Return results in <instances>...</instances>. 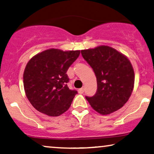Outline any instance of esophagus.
<instances>
[{
    "mask_svg": "<svg viewBox=\"0 0 154 154\" xmlns=\"http://www.w3.org/2000/svg\"><path fill=\"white\" fill-rule=\"evenodd\" d=\"M78 92H79V94H83V93H84V88H82L78 90Z\"/></svg>",
    "mask_w": 154,
    "mask_h": 154,
    "instance_id": "1",
    "label": "esophagus"
}]
</instances>
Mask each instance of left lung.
Instances as JSON below:
<instances>
[{"mask_svg": "<svg viewBox=\"0 0 154 154\" xmlns=\"http://www.w3.org/2000/svg\"><path fill=\"white\" fill-rule=\"evenodd\" d=\"M97 77V90L86 99L102 115L118 110L128 101L134 86V71L128 57L110 46L101 45L81 51Z\"/></svg>", "mask_w": 154, "mask_h": 154, "instance_id": "1", "label": "left lung"}]
</instances>
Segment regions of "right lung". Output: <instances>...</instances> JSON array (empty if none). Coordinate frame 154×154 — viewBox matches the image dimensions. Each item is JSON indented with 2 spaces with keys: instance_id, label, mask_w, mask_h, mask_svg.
<instances>
[{
  "instance_id": "add662e5",
  "label": "right lung",
  "mask_w": 154,
  "mask_h": 154,
  "mask_svg": "<svg viewBox=\"0 0 154 154\" xmlns=\"http://www.w3.org/2000/svg\"><path fill=\"white\" fill-rule=\"evenodd\" d=\"M79 54V50L50 48L29 61L23 74L24 89L34 108L49 116L68 110L77 91L68 88L66 72Z\"/></svg>"
}]
</instances>
